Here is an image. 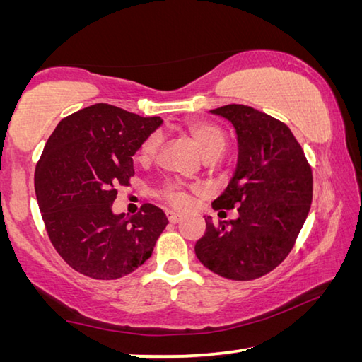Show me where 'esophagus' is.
I'll return each instance as SVG.
<instances>
[{"instance_id":"obj_1","label":"esophagus","mask_w":362,"mask_h":362,"mask_svg":"<svg viewBox=\"0 0 362 362\" xmlns=\"http://www.w3.org/2000/svg\"><path fill=\"white\" fill-rule=\"evenodd\" d=\"M166 216H168L170 223H179L180 220H182V216H179V214H175V212H173V211H168Z\"/></svg>"}]
</instances>
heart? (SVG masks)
Instances as JSON below:
<instances>
[{
  "instance_id": "obj_1",
  "label": "heart",
  "mask_w": 362,
  "mask_h": 362,
  "mask_svg": "<svg viewBox=\"0 0 362 362\" xmlns=\"http://www.w3.org/2000/svg\"><path fill=\"white\" fill-rule=\"evenodd\" d=\"M183 129L188 134L189 137L193 139V142L198 146L201 155H203L206 159H217L226 148V136L225 132L220 129L217 124L209 121H199V119H193L188 121ZM159 145H161V139L156 134H153L148 139L145 140L139 150V161L142 163H148L153 158L156 156V153L159 150ZM163 199L168 201V203L177 207V209H185V207L189 204V198L185 193L179 183H169L166 188L163 189Z\"/></svg>"
}]
</instances>
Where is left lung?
<instances>
[{
	"label": "left lung",
	"mask_w": 362,
	"mask_h": 362,
	"mask_svg": "<svg viewBox=\"0 0 362 362\" xmlns=\"http://www.w3.org/2000/svg\"><path fill=\"white\" fill-rule=\"evenodd\" d=\"M212 115L236 131V169L216 211L238 207V218L216 225L196 243L198 260L211 272L250 281L272 272L296 243L310 212L313 175L302 146L284 122L247 105H225Z\"/></svg>",
	"instance_id": "1"
}]
</instances>
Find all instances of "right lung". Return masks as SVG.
Here are the masks:
<instances>
[{"label": "right lung", "mask_w": 362, "mask_h": 362, "mask_svg": "<svg viewBox=\"0 0 362 362\" xmlns=\"http://www.w3.org/2000/svg\"><path fill=\"white\" fill-rule=\"evenodd\" d=\"M163 124L159 116L95 103L66 116L36 164L35 192L49 240L69 265L94 279H118L150 259L168 218L144 204L115 214L116 187L129 185L132 156Z\"/></svg>", "instance_id": "right-lung-1"}]
</instances>
